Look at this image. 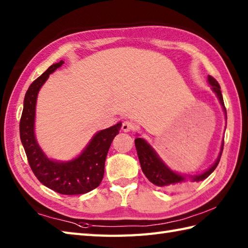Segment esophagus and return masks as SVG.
<instances>
[{"label":"esophagus","mask_w":248,"mask_h":248,"mask_svg":"<svg viewBox=\"0 0 248 248\" xmlns=\"http://www.w3.org/2000/svg\"><path fill=\"white\" fill-rule=\"evenodd\" d=\"M121 129H123V131H124V132H130V131H133L135 129V124L132 123V121L125 120L123 123Z\"/></svg>","instance_id":"obj_1"}]
</instances>
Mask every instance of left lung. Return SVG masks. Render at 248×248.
Returning a JSON list of instances; mask_svg holds the SVG:
<instances>
[{
	"label": "left lung",
	"instance_id": "obj_1",
	"mask_svg": "<svg viewBox=\"0 0 248 248\" xmlns=\"http://www.w3.org/2000/svg\"><path fill=\"white\" fill-rule=\"evenodd\" d=\"M208 81L210 83V85L212 86L213 92L217 93V98L219 99L220 104L223 105L225 114H227L226 113V108L224 104L223 94H222V92H220L219 84L211 76L208 77ZM223 146L224 145H222V149H220L222 151H223ZM135 147H136V151H138L141 170H143L144 175L148 178V180L150 182H152L155 186H159L163 189H166V191H175V189L181 188L184 186V183L186 182V177L170 170V168H168L164 163L161 161L160 157L155 154V151L151 148V146L147 143L145 140L140 138L136 139ZM222 151L219 152L218 159L214 163V165L210 167L208 170L200 173V175L191 177L192 181H202L203 179L208 178L210 175H211L215 168H217V166L218 165L220 155H222Z\"/></svg>",
	"mask_w": 248,
	"mask_h": 248
}]
</instances>
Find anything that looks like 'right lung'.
Masks as SVG:
<instances>
[{"label":"right lung","mask_w":248,"mask_h":248,"mask_svg":"<svg viewBox=\"0 0 248 248\" xmlns=\"http://www.w3.org/2000/svg\"><path fill=\"white\" fill-rule=\"evenodd\" d=\"M62 64L64 62L61 61L51 65L30 85L25 93L20 119V139L31 170L44 186L62 195L85 194L101 183L105 159L114 138L119 133L121 123L98 132L86 149L75 160L69 162L49 160L37 144L34 134L36 100L40 87L49 75Z\"/></svg>","instance_id":"obj_1"}]
</instances>
